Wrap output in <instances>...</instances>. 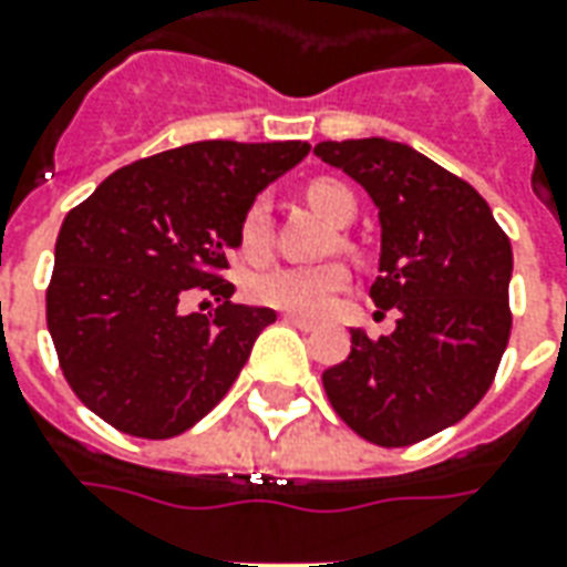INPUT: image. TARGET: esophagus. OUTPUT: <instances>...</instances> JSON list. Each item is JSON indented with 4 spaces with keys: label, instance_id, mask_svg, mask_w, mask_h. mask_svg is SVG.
<instances>
[{
    "label": "esophagus",
    "instance_id": "34e87169",
    "mask_svg": "<svg viewBox=\"0 0 567 567\" xmlns=\"http://www.w3.org/2000/svg\"><path fill=\"white\" fill-rule=\"evenodd\" d=\"M282 319L288 324H295V328H300V331H316V322H312V319H307V316H291V312H285Z\"/></svg>",
    "mask_w": 567,
    "mask_h": 567
}]
</instances>
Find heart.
Here are the masks:
<instances>
[{
    "instance_id": "b5f03b06",
    "label": "heart",
    "mask_w": 567,
    "mask_h": 567,
    "mask_svg": "<svg viewBox=\"0 0 567 567\" xmlns=\"http://www.w3.org/2000/svg\"><path fill=\"white\" fill-rule=\"evenodd\" d=\"M307 199L331 217L334 224H350L355 217V196L347 184L331 177H316L307 184ZM272 251V212L264 196L248 202L239 220V255L251 264L267 260ZM350 282V270L340 260L324 264H291V267H270L255 272L245 291L257 307L291 312V316H322L334 297Z\"/></svg>"
}]
</instances>
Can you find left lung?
Here are the masks:
<instances>
[{
  "label": "left lung",
  "mask_w": 567,
  "mask_h": 567,
  "mask_svg": "<svg viewBox=\"0 0 567 567\" xmlns=\"http://www.w3.org/2000/svg\"><path fill=\"white\" fill-rule=\"evenodd\" d=\"M380 215L371 300L393 334L352 328V350L322 374L340 421L380 449H405L463 421L494 383L509 343L513 248L488 202L423 153L383 137L322 141Z\"/></svg>",
  "instance_id": "8db88e82"
}]
</instances>
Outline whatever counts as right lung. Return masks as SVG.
<instances>
[{"label": "right lung", "mask_w": 567, "mask_h": 567, "mask_svg": "<svg viewBox=\"0 0 567 567\" xmlns=\"http://www.w3.org/2000/svg\"><path fill=\"white\" fill-rule=\"evenodd\" d=\"M310 153L303 141H199L132 162L63 217L45 316L79 402L118 433L172 439L227 395L270 307L233 303L224 279L260 189ZM205 290L212 313H184Z\"/></svg>", "instance_id": "add662e5"}]
</instances>
